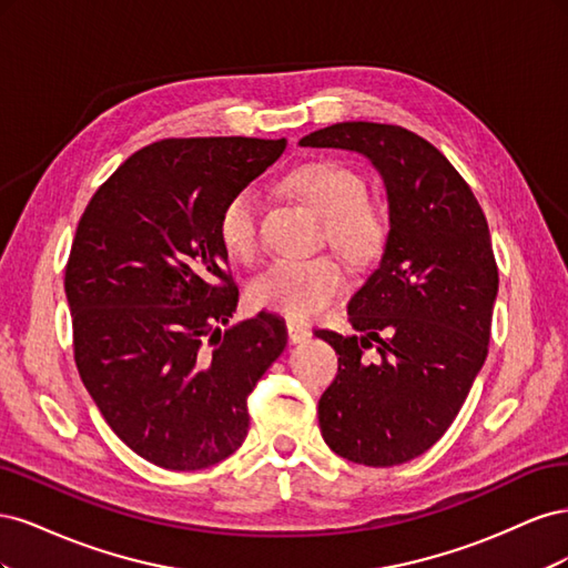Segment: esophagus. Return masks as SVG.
I'll return each instance as SVG.
<instances>
[{
  "instance_id": "obj_1",
  "label": "esophagus",
  "mask_w": 568,
  "mask_h": 568,
  "mask_svg": "<svg viewBox=\"0 0 568 568\" xmlns=\"http://www.w3.org/2000/svg\"><path fill=\"white\" fill-rule=\"evenodd\" d=\"M286 334H288L291 343H301L305 338H311V329H307V326H303V324H298V322H288Z\"/></svg>"
}]
</instances>
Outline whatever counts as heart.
<instances>
[{"mask_svg": "<svg viewBox=\"0 0 568 568\" xmlns=\"http://www.w3.org/2000/svg\"><path fill=\"white\" fill-rule=\"evenodd\" d=\"M288 194L322 220V236L355 267L379 261L390 236V217L382 203L367 199V182L348 163L315 159L291 168L282 180ZM217 236L236 257L257 251V203L251 189H239L217 215ZM346 286V272L332 255L277 261L255 274L248 298L255 307L294 322L320 317Z\"/></svg>", "mask_w": 568, "mask_h": 568, "instance_id": "obj_1", "label": "heart"}]
</instances>
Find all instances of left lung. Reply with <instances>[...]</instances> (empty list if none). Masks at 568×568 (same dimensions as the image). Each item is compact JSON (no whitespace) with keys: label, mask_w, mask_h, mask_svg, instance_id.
Returning <instances> with one entry per match:
<instances>
[{"label":"left lung","mask_w":568,"mask_h":568,"mask_svg":"<svg viewBox=\"0 0 568 568\" xmlns=\"http://www.w3.org/2000/svg\"><path fill=\"white\" fill-rule=\"evenodd\" d=\"M301 146L363 153L386 184L388 244L348 303L363 336L315 334L338 353L317 407L324 443L365 467H393L448 432L486 363L497 296L488 222L453 163L400 125L336 123ZM374 345L376 364L364 355Z\"/></svg>","instance_id":"8db88e82"}]
</instances>
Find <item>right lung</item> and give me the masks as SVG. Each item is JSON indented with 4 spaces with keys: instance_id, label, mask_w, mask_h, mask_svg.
I'll return each instance as SVG.
<instances>
[{
    "instance_id": "obj_1",
    "label": "right lung",
    "mask_w": 568,
    "mask_h": 568,
    "mask_svg": "<svg viewBox=\"0 0 568 568\" xmlns=\"http://www.w3.org/2000/svg\"><path fill=\"white\" fill-rule=\"evenodd\" d=\"M286 140L153 142L84 209L65 263L73 355L113 434L170 471L242 448L248 395L286 346L272 313L227 324L239 288L217 236L225 201L277 161Z\"/></svg>"
}]
</instances>
